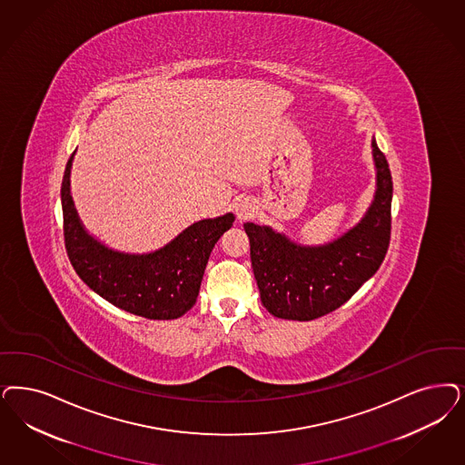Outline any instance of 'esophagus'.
I'll return each instance as SVG.
<instances>
[{"label": "esophagus", "mask_w": 465, "mask_h": 465, "mask_svg": "<svg viewBox=\"0 0 465 465\" xmlns=\"http://www.w3.org/2000/svg\"><path fill=\"white\" fill-rule=\"evenodd\" d=\"M235 213H237V218H239V220H247V218L252 216L254 206H252V203H249L247 199H242V201L235 203Z\"/></svg>", "instance_id": "esophagus-1"}]
</instances>
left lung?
Returning a JSON list of instances; mask_svg holds the SVG:
<instances>
[{"instance_id": "8db88e82", "label": "left lung", "mask_w": 465, "mask_h": 465, "mask_svg": "<svg viewBox=\"0 0 465 465\" xmlns=\"http://www.w3.org/2000/svg\"><path fill=\"white\" fill-rule=\"evenodd\" d=\"M376 193L364 218L322 245H301L272 226L243 224L261 302L282 320L311 321L345 304L383 262L391 232L393 182L372 137Z\"/></svg>"}]
</instances>
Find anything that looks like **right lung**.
<instances>
[{"mask_svg":"<svg viewBox=\"0 0 465 465\" xmlns=\"http://www.w3.org/2000/svg\"><path fill=\"white\" fill-rule=\"evenodd\" d=\"M72 160L62 182L66 254L82 282L110 304L147 320H176L197 301L214 243L232 228L226 213L185 228L170 243L149 254L113 251L89 235L70 195Z\"/></svg>","mask_w":465,"mask_h":465,"instance_id":"1","label":"right lung"}]
</instances>
